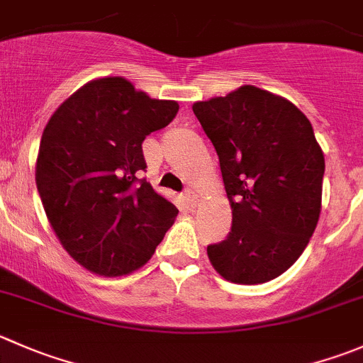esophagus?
Wrapping results in <instances>:
<instances>
[{"mask_svg":"<svg viewBox=\"0 0 363 363\" xmlns=\"http://www.w3.org/2000/svg\"><path fill=\"white\" fill-rule=\"evenodd\" d=\"M184 199H186V202H188L191 207H196V203H199V196H196V193L191 191V189H186Z\"/></svg>","mask_w":363,"mask_h":363,"instance_id":"34e87169","label":"esophagus"}]
</instances>
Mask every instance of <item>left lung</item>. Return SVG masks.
Masks as SVG:
<instances>
[{"label":"left lung","instance_id":"1","mask_svg":"<svg viewBox=\"0 0 363 363\" xmlns=\"http://www.w3.org/2000/svg\"><path fill=\"white\" fill-rule=\"evenodd\" d=\"M220 157L232 209L227 239L207 246L214 269L242 286L289 269L321 214L325 154L311 121L291 101L242 84L193 104Z\"/></svg>","mask_w":363,"mask_h":363}]
</instances>
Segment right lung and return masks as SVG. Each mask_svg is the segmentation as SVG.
<instances>
[{"label":"right lung","mask_w":363,"mask_h":363,"mask_svg":"<svg viewBox=\"0 0 363 363\" xmlns=\"http://www.w3.org/2000/svg\"><path fill=\"white\" fill-rule=\"evenodd\" d=\"M175 101L152 99L121 76L97 77L51 115L35 181L63 248L101 277H124L156 252L177 207L138 181L142 143L170 124Z\"/></svg>","instance_id":"1"}]
</instances>
